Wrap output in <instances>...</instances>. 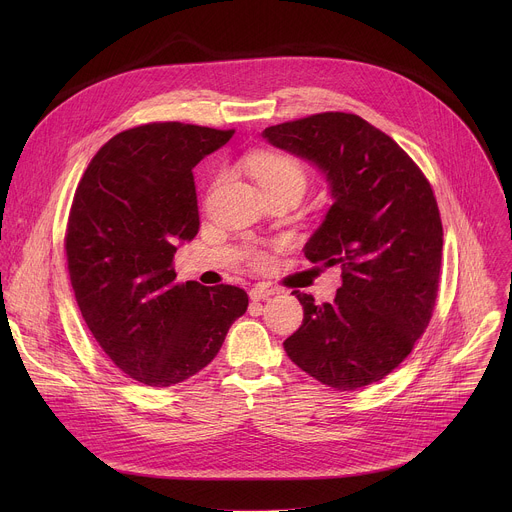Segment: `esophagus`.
<instances>
[{
	"instance_id": "esophagus-1",
	"label": "esophagus",
	"mask_w": 512,
	"mask_h": 512,
	"mask_svg": "<svg viewBox=\"0 0 512 512\" xmlns=\"http://www.w3.org/2000/svg\"><path fill=\"white\" fill-rule=\"evenodd\" d=\"M273 294H275V289H271L269 285H265V283H255V285L251 287V291H249V298H251L253 302H263V300L271 298Z\"/></svg>"
}]
</instances>
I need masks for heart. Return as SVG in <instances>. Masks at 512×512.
<instances>
[{"label":"heart","mask_w":512,"mask_h":512,"mask_svg":"<svg viewBox=\"0 0 512 512\" xmlns=\"http://www.w3.org/2000/svg\"><path fill=\"white\" fill-rule=\"evenodd\" d=\"M247 174L257 182L263 194L273 190H296L298 194L306 188V172L304 168L289 156L271 154V152H257L243 160ZM255 263L263 261L261 253H251Z\"/></svg>","instance_id":"obj_1"}]
</instances>
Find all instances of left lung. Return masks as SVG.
<instances>
[{"mask_svg": "<svg viewBox=\"0 0 512 512\" xmlns=\"http://www.w3.org/2000/svg\"><path fill=\"white\" fill-rule=\"evenodd\" d=\"M263 137L326 176L332 206L304 253L342 269L332 304L294 291L304 322L283 348L336 391L377 383L407 358L435 306L444 231L433 190L389 135L352 113L271 125Z\"/></svg>", "mask_w": 512, "mask_h": 512, "instance_id": "1", "label": "left lung"}]
</instances>
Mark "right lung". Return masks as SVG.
Returning a JSON list of instances; mask_svg holds the SVG:
<instances>
[{"instance_id":"1","label":"right lung","mask_w":512,"mask_h":512,"mask_svg":"<svg viewBox=\"0 0 512 512\" xmlns=\"http://www.w3.org/2000/svg\"><path fill=\"white\" fill-rule=\"evenodd\" d=\"M233 133L178 121L121 131L77 186L64 237L70 283L99 346L143 385L202 371L247 312L245 289L176 283L172 267L200 225L192 170Z\"/></svg>"}]
</instances>
